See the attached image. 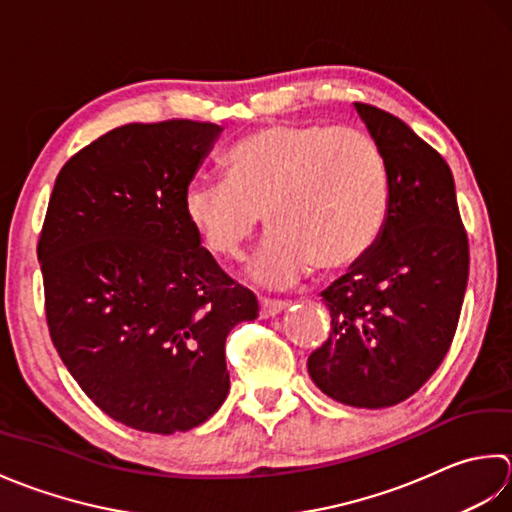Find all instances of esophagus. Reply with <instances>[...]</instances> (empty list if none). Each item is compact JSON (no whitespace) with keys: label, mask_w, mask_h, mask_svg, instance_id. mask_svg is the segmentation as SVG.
I'll list each match as a JSON object with an SVG mask.
<instances>
[{"label":"esophagus","mask_w":512,"mask_h":512,"mask_svg":"<svg viewBox=\"0 0 512 512\" xmlns=\"http://www.w3.org/2000/svg\"><path fill=\"white\" fill-rule=\"evenodd\" d=\"M258 305H260V316L269 318V316H276L283 309H287L289 302L287 300H276V298H260Z\"/></svg>","instance_id":"obj_1"}]
</instances>
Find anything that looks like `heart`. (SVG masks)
Wrapping results in <instances>:
<instances>
[{
    "label": "heart",
    "instance_id": "1",
    "mask_svg": "<svg viewBox=\"0 0 512 512\" xmlns=\"http://www.w3.org/2000/svg\"><path fill=\"white\" fill-rule=\"evenodd\" d=\"M227 179L198 174L185 185L183 212L216 256L234 258L263 223L276 229L254 260L271 287L311 267L338 271L369 252L389 207L380 143L351 125L274 123L225 154Z\"/></svg>",
    "mask_w": 512,
    "mask_h": 512
}]
</instances>
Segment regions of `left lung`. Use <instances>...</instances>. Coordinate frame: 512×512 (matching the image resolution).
<instances>
[{"mask_svg":"<svg viewBox=\"0 0 512 512\" xmlns=\"http://www.w3.org/2000/svg\"><path fill=\"white\" fill-rule=\"evenodd\" d=\"M356 110L387 161V218L369 252L322 291L331 331L307 369L336 402L382 409L409 398L440 367L471 258L444 156L395 114L371 103Z\"/></svg>","mask_w":512,"mask_h":512,"instance_id":"obj_1","label":"left lung"}]
</instances>
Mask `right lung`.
Wrapping results in <instances>:
<instances>
[{
  "instance_id": "obj_1",
  "label": "right lung",
  "mask_w": 512,
  "mask_h": 512,
  "mask_svg": "<svg viewBox=\"0 0 512 512\" xmlns=\"http://www.w3.org/2000/svg\"><path fill=\"white\" fill-rule=\"evenodd\" d=\"M221 128L128 123L57 174L37 256L50 340L99 409L145 433L190 431L229 393L225 338L258 316L183 212Z\"/></svg>"
}]
</instances>
